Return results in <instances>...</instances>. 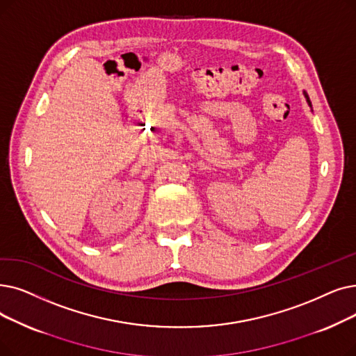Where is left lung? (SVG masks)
<instances>
[{"mask_svg": "<svg viewBox=\"0 0 356 356\" xmlns=\"http://www.w3.org/2000/svg\"><path fill=\"white\" fill-rule=\"evenodd\" d=\"M304 96H305V99H307V103H308V104H310V107H312V102H310V97H308V96H307V92H304Z\"/></svg>", "mask_w": 356, "mask_h": 356, "instance_id": "1", "label": "left lung"}]
</instances>
